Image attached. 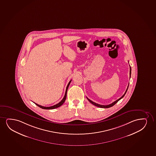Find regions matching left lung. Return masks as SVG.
<instances>
[{"mask_svg":"<svg viewBox=\"0 0 156 156\" xmlns=\"http://www.w3.org/2000/svg\"><path fill=\"white\" fill-rule=\"evenodd\" d=\"M131 67H129V77H131ZM128 87H129V85H128V88H127V89L126 90V92H125V93L124 94V95L122 96L121 98H119V99H117L116 101H114L112 103L110 104L109 105H100V104H98L96 103L95 102H94V101H91V100H90L89 98H88L87 97V99L89 101V102L90 103H91L92 104H93L94 105L96 106H97V107H101V108H109V107H112V106H113L116 103H117V101H119L120 99H122L123 97L125 96L126 95V91L128 90Z\"/></svg>","mask_w":156,"mask_h":156,"instance_id":"obj_1","label":"left lung"}]
</instances>
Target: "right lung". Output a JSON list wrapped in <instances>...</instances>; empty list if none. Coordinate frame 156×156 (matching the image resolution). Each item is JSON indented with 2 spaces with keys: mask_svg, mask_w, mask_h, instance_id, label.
<instances>
[{
  "mask_svg": "<svg viewBox=\"0 0 156 156\" xmlns=\"http://www.w3.org/2000/svg\"><path fill=\"white\" fill-rule=\"evenodd\" d=\"M71 80L70 81H69V83L67 85V88H66V93H65V95L64 96V97L63 98V99L61 100V101H60L59 103L57 104L56 105H55L52 106H50V107H45V106H42L40 105H38V104H37L35 103L37 106H38L39 107H40L41 108H43V109H55V108H58V107H60V106H61L64 103V102H65V101H66V97H67V90H68V87H69V85H70V83H71Z\"/></svg>",
  "mask_w": 156,
  "mask_h": 156,
  "instance_id": "1",
  "label": "right lung"
}]
</instances>
